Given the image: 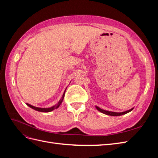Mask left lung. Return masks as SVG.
<instances>
[{"label":"left lung","instance_id":"obj_1","mask_svg":"<svg viewBox=\"0 0 158 158\" xmlns=\"http://www.w3.org/2000/svg\"><path fill=\"white\" fill-rule=\"evenodd\" d=\"M97 109L98 110V111H99L100 112H102L104 114H108V115H111V116H119V115H122V114H126L128 112L131 111L133 109H131L130 110H128V111H125V112H122V113H115V112H111V111H105V110L99 108L98 107H96Z\"/></svg>","mask_w":158,"mask_h":158}]
</instances>
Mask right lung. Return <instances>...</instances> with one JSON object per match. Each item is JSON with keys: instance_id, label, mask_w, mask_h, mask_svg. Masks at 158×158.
I'll use <instances>...</instances> for the list:
<instances>
[{"instance_id": "add662e5", "label": "right lung", "mask_w": 158, "mask_h": 158, "mask_svg": "<svg viewBox=\"0 0 158 158\" xmlns=\"http://www.w3.org/2000/svg\"><path fill=\"white\" fill-rule=\"evenodd\" d=\"M64 95V94H63V98H62V99H60V101L59 102V103H57V104H56L55 106H52V107H50V108H40V107H34V106H31V105L28 104V103H27V106H29L30 107H31V109H35V110H36V111H37L44 112V113H46V112H50V111H53L54 109H56V108H58V107L60 106V105L61 104L62 102H63V100Z\"/></svg>"}]
</instances>
